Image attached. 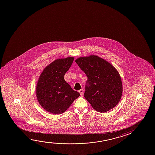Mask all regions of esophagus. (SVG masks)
Returning a JSON list of instances; mask_svg holds the SVG:
<instances>
[{"label":"esophagus","instance_id":"1","mask_svg":"<svg viewBox=\"0 0 155 155\" xmlns=\"http://www.w3.org/2000/svg\"><path fill=\"white\" fill-rule=\"evenodd\" d=\"M79 92V93L81 94V95H82L84 93V90H83V89H81V90H79L78 91Z\"/></svg>","mask_w":155,"mask_h":155}]
</instances>
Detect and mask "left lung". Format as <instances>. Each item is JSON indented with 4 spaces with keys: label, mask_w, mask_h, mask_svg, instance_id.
Instances as JSON below:
<instances>
[{
    "label": "left lung",
    "mask_w": 155,
    "mask_h": 155,
    "mask_svg": "<svg viewBox=\"0 0 155 155\" xmlns=\"http://www.w3.org/2000/svg\"><path fill=\"white\" fill-rule=\"evenodd\" d=\"M87 77L84 97L97 112L113 109L122 94V84L119 72L107 61L96 55L79 57L75 60Z\"/></svg>",
    "instance_id": "1"
}]
</instances>
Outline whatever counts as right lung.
<instances>
[{"mask_svg":"<svg viewBox=\"0 0 155 155\" xmlns=\"http://www.w3.org/2000/svg\"><path fill=\"white\" fill-rule=\"evenodd\" d=\"M74 60L68 57L55 60L43 69L38 78L36 98L43 109L50 113H63L80 96L64 78Z\"/></svg>","mask_w":155,"mask_h":155,"instance_id":"add662e5","label":"right lung"}]
</instances>
